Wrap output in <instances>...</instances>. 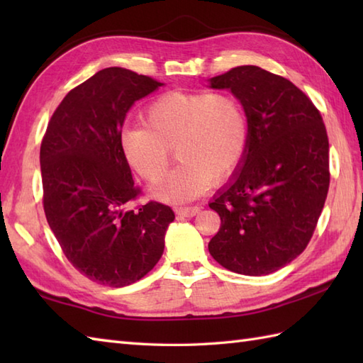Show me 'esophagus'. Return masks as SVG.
<instances>
[{"instance_id":"obj_1","label":"esophagus","mask_w":363,"mask_h":363,"mask_svg":"<svg viewBox=\"0 0 363 363\" xmlns=\"http://www.w3.org/2000/svg\"><path fill=\"white\" fill-rule=\"evenodd\" d=\"M199 211H201V207H198V206H187V207H177L176 213L181 215V217L190 218V217H195V215H196Z\"/></svg>"}]
</instances>
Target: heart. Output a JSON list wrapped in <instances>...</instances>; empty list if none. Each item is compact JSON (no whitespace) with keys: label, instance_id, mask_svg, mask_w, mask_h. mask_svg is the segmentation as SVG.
<instances>
[{"label":"heart","instance_id":"b5f03b06","mask_svg":"<svg viewBox=\"0 0 363 363\" xmlns=\"http://www.w3.org/2000/svg\"><path fill=\"white\" fill-rule=\"evenodd\" d=\"M143 125L120 134L128 165L151 186L167 173L174 148L179 164L154 196L169 203L196 198L212 181L225 179L242 160L248 118L240 99L226 91H167L143 111Z\"/></svg>","mask_w":363,"mask_h":363}]
</instances>
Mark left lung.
<instances>
[{"instance_id":"8db88e82","label":"left lung","mask_w":363,"mask_h":363,"mask_svg":"<svg viewBox=\"0 0 363 363\" xmlns=\"http://www.w3.org/2000/svg\"><path fill=\"white\" fill-rule=\"evenodd\" d=\"M229 89L248 118L235 173L209 204L221 226L211 256L246 276L274 273L311 242L329 190V140L321 113L289 79L256 65L211 79Z\"/></svg>"}]
</instances>
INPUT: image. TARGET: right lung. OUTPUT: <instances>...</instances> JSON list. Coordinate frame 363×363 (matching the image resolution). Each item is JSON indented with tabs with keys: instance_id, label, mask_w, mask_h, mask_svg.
<instances>
[{
	"instance_id": "obj_1",
	"label": "right lung",
	"mask_w": 363,
	"mask_h": 363,
	"mask_svg": "<svg viewBox=\"0 0 363 363\" xmlns=\"http://www.w3.org/2000/svg\"><path fill=\"white\" fill-rule=\"evenodd\" d=\"M164 84L126 68L98 72L67 94L40 146L43 209L65 257L90 281L125 287L162 257L172 207L140 195L120 146L128 111Z\"/></svg>"
}]
</instances>
